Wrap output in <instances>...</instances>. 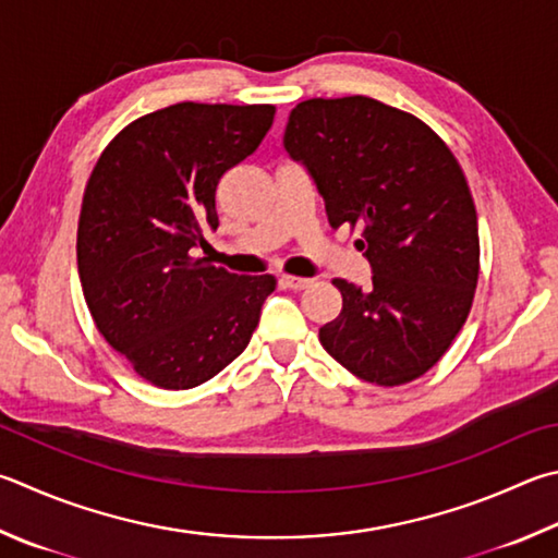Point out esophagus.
I'll list each match as a JSON object with an SVG mask.
<instances>
[{
    "label": "esophagus",
    "instance_id": "esophagus-1",
    "mask_svg": "<svg viewBox=\"0 0 558 558\" xmlns=\"http://www.w3.org/2000/svg\"><path fill=\"white\" fill-rule=\"evenodd\" d=\"M282 286L290 290H305L312 286L310 278H298V276H282Z\"/></svg>",
    "mask_w": 558,
    "mask_h": 558
}]
</instances>
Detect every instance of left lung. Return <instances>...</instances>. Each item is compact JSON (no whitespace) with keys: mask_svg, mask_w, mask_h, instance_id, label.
I'll use <instances>...</instances> for the list:
<instances>
[{"mask_svg":"<svg viewBox=\"0 0 558 558\" xmlns=\"http://www.w3.org/2000/svg\"><path fill=\"white\" fill-rule=\"evenodd\" d=\"M286 150L305 166L331 229L361 227L366 288L341 278L343 307L319 329L331 359L368 383H410L469 317L478 282V217L449 146L417 117L353 95L290 111Z\"/></svg>","mask_w":558,"mask_h":558,"instance_id":"obj_1","label":"left lung"}]
</instances>
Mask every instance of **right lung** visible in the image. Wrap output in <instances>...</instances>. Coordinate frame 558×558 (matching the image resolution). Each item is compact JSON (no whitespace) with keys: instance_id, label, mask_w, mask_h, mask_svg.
Listing matches in <instances>:
<instances>
[{"instance_id":"add662e5","label":"right lung","mask_w":558,"mask_h":558,"mask_svg":"<svg viewBox=\"0 0 558 558\" xmlns=\"http://www.w3.org/2000/svg\"><path fill=\"white\" fill-rule=\"evenodd\" d=\"M272 105L180 102L131 121L87 180L77 270L102 337L141 378L187 390L248 347L272 276L195 258L219 227L221 175L272 126Z\"/></svg>"}]
</instances>
